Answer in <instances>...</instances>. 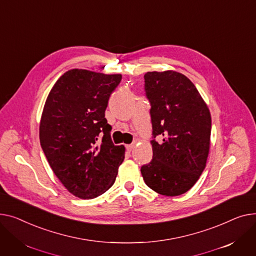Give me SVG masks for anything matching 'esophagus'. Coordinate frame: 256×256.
I'll return each mask as SVG.
<instances>
[{"label": "esophagus", "mask_w": 256, "mask_h": 256, "mask_svg": "<svg viewBox=\"0 0 256 256\" xmlns=\"http://www.w3.org/2000/svg\"><path fill=\"white\" fill-rule=\"evenodd\" d=\"M134 146H134V144H127V146H126L127 151H128V152H131L132 150L134 148Z\"/></svg>", "instance_id": "34e87169"}]
</instances>
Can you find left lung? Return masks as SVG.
Wrapping results in <instances>:
<instances>
[{
  "label": "left lung",
  "instance_id": "1",
  "mask_svg": "<svg viewBox=\"0 0 256 256\" xmlns=\"http://www.w3.org/2000/svg\"><path fill=\"white\" fill-rule=\"evenodd\" d=\"M146 96L151 104L153 159L140 172L148 187L178 196L202 174L211 138V114L198 88L176 71L146 72ZM159 136L162 140H156Z\"/></svg>",
  "mask_w": 256,
  "mask_h": 256
}]
</instances>
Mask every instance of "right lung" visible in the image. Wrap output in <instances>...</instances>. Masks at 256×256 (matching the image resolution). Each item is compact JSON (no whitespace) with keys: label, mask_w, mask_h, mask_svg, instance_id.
<instances>
[{"label":"right lung","mask_w":256,"mask_h":256,"mask_svg":"<svg viewBox=\"0 0 256 256\" xmlns=\"http://www.w3.org/2000/svg\"><path fill=\"white\" fill-rule=\"evenodd\" d=\"M121 74L71 69L60 78L45 102L40 144L50 168L75 196H99L114 183L125 146H114L105 110Z\"/></svg>","instance_id":"obj_1"}]
</instances>
